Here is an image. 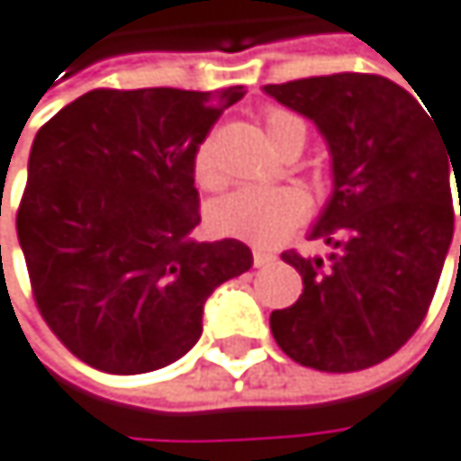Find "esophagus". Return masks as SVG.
Returning <instances> with one entry per match:
<instances>
[{"label":"esophagus","instance_id":"esophagus-1","mask_svg":"<svg viewBox=\"0 0 461 461\" xmlns=\"http://www.w3.org/2000/svg\"><path fill=\"white\" fill-rule=\"evenodd\" d=\"M276 257L270 254V251H262V249H254V267H265V265H270Z\"/></svg>","mask_w":461,"mask_h":461}]
</instances>
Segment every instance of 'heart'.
I'll return each instance as SVG.
<instances>
[{"mask_svg": "<svg viewBox=\"0 0 461 461\" xmlns=\"http://www.w3.org/2000/svg\"><path fill=\"white\" fill-rule=\"evenodd\" d=\"M265 131L273 147L292 133H301L306 139L303 120L286 109H267ZM194 175L202 188H215L221 183L207 147H199L196 152ZM303 215H306V199L292 188H238L221 196L210 207V226L221 235L267 246L281 240L292 226H298Z\"/></svg>", "mask_w": 461, "mask_h": 461, "instance_id": "1", "label": "heart"}]
</instances>
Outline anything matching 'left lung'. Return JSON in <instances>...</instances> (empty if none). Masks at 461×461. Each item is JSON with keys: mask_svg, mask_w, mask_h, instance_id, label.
Returning a JSON list of instances; mask_svg holds the SVG:
<instances>
[{"mask_svg": "<svg viewBox=\"0 0 461 461\" xmlns=\"http://www.w3.org/2000/svg\"><path fill=\"white\" fill-rule=\"evenodd\" d=\"M265 92L309 117L333 160V196L309 235L330 257L281 254L303 276V294L270 314L273 339L317 372L377 366L407 344L435 298L454 238L451 169L459 183L461 141L451 144L429 109L375 73L298 78Z\"/></svg>", "mask_w": 461, "mask_h": 461, "instance_id": "8db88e82", "label": "left lung"}]
</instances>
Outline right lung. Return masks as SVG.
Returning a JSON list of instances; mask_svg holds the SVG:
<instances>
[{"label":"right lung","instance_id":"obj_1","mask_svg":"<svg viewBox=\"0 0 461 461\" xmlns=\"http://www.w3.org/2000/svg\"><path fill=\"white\" fill-rule=\"evenodd\" d=\"M243 86L92 89L35 136L15 229L32 294L84 364L144 375L202 336L204 301L254 265L240 240L199 243L194 160Z\"/></svg>","mask_w":461,"mask_h":461}]
</instances>
